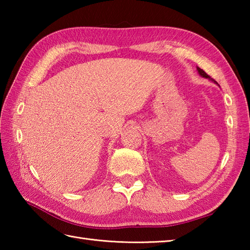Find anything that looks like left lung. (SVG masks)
<instances>
[{"mask_svg":"<svg viewBox=\"0 0 250 250\" xmlns=\"http://www.w3.org/2000/svg\"><path fill=\"white\" fill-rule=\"evenodd\" d=\"M196 71H198V73L200 74V75L202 76V77H204V78H208L209 79V81H211V82H214L215 83H217L215 81H213V79H211L208 75H207V74L203 71V70H202V68H200V67H198V66H196ZM217 84H218V83H217Z\"/></svg>","mask_w":250,"mask_h":250,"instance_id":"8db88e82","label":"left lung"}]
</instances>
